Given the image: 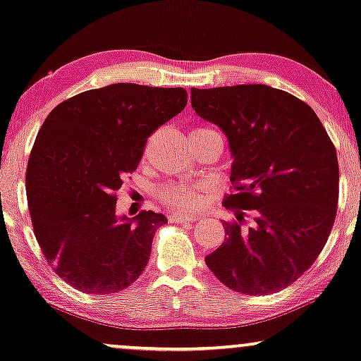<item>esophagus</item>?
<instances>
[{
    "label": "esophagus",
    "instance_id": "1",
    "mask_svg": "<svg viewBox=\"0 0 361 361\" xmlns=\"http://www.w3.org/2000/svg\"><path fill=\"white\" fill-rule=\"evenodd\" d=\"M200 217L196 214H180V212H176V214H171L169 217L170 222H173V224H185V222H192V221H197Z\"/></svg>",
    "mask_w": 361,
    "mask_h": 361
}]
</instances>
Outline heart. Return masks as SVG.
I'll list each match as a JSON object with an SVG mask.
<instances>
[{
	"mask_svg": "<svg viewBox=\"0 0 361 361\" xmlns=\"http://www.w3.org/2000/svg\"><path fill=\"white\" fill-rule=\"evenodd\" d=\"M207 129H195L192 132H202ZM191 132V134H192ZM206 185L202 183H170L159 191V196L165 206L171 209H190V207L200 206L204 196Z\"/></svg>",
	"mask_w": 361,
	"mask_h": 361,
	"instance_id": "b5f03b06",
	"label": "heart"
}]
</instances>
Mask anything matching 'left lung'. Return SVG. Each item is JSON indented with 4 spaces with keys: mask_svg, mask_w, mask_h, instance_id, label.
<instances>
[{
    "mask_svg": "<svg viewBox=\"0 0 361 361\" xmlns=\"http://www.w3.org/2000/svg\"><path fill=\"white\" fill-rule=\"evenodd\" d=\"M197 116L216 124L233 157L232 211L255 224L224 222L226 238L206 257L217 280L237 293L281 291L309 270L326 245L338 202V161L311 106L267 85L191 90Z\"/></svg>",
    "mask_w": 361,
    "mask_h": 361,
    "instance_id": "obj_1",
    "label": "left lung"
}]
</instances>
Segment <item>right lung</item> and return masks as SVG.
Here are the masks:
<instances>
[{
	"mask_svg": "<svg viewBox=\"0 0 361 361\" xmlns=\"http://www.w3.org/2000/svg\"><path fill=\"white\" fill-rule=\"evenodd\" d=\"M185 88L116 83L60 103L35 137L26 191L35 238L63 281L90 294L130 286L149 262L164 214H116V192L147 139L180 114Z\"/></svg>",
	"mask_w": 361,
	"mask_h": 361,
	"instance_id": "1",
	"label": "right lung"
}]
</instances>
